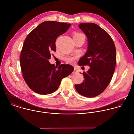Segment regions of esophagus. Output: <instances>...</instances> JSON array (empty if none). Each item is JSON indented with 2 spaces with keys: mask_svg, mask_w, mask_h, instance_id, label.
<instances>
[{
  "mask_svg": "<svg viewBox=\"0 0 134 134\" xmlns=\"http://www.w3.org/2000/svg\"><path fill=\"white\" fill-rule=\"evenodd\" d=\"M78 72V69H77V68H75V69H74V72Z\"/></svg>",
  "mask_w": 134,
  "mask_h": 134,
  "instance_id": "esophagus-1",
  "label": "esophagus"
}]
</instances>
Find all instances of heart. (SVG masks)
<instances>
[{
    "mask_svg": "<svg viewBox=\"0 0 134 134\" xmlns=\"http://www.w3.org/2000/svg\"><path fill=\"white\" fill-rule=\"evenodd\" d=\"M80 36H84L83 34H81V33H79V32H75L73 36V38H75V37H77ZM76 59V57H68L66 58V61L67 63H72L75 61Z\"/></svg>",
    "mask_w": 134,
    "mask_h": 134,
    "instance_id": "obj_1",
    "label": "heart"
}]
</instances>
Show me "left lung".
<instances>
[{"label":"left lung","mask_w":134,"mask_h":134,"mask_svg":"<svg viewBox=\"0 0 134 134\" xmlns=\"http://www.w3.org/2000/svg\"><path fill=\"white\" fill-rule=\"evenodd\" d=\"M79 27L87 37L88 46L78 65H88L90 69L83 72V82L75 87L81 95L94 97L104 91L112 78L116 64L115 47L108 33L98 25L84 23Z\"/></svg>","instance_id":"1"}]
</instances>
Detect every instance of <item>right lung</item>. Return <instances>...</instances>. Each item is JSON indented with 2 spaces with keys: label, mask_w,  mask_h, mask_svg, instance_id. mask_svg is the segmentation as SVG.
<instances>
[{
  "label": "right lung",
  "mask_w": 134,
  "mask_h": 134,
  "mask_svg": "<svg viewBox=\"0 0 134 134\" xmlns=\"http://www.w3.org/2000/svg\"><path fill=\"white\" fill-rule=\"evenodd\" d=\"M70 26V24L45 21L27 36L20 55V64L24 80L35 92L42 95L53 93L62 79L74 71L70 65L62 64L56 67L49 62L51 52L56 51L57 38Z\"/></svg>",
  "instance_id": "add662e5"
}]
</instances>
